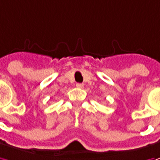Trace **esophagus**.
<instances>
[{
	"mask_svg": "<svg viewBox=\"0 0 160 160\" xmlns=\"http://www.w3.org/2000/svg\"><path fill=\"white\" fill-rule=\"evenodd\" d=\"M76 87L79 88H82L84 87V85L81 84V83H77V84H76Z\"/></svg>",
	"mask_w": 160,
	"mask_h": 160,
	"instance_id": "1",
	"label": "esophagus"
}]
</instances>
